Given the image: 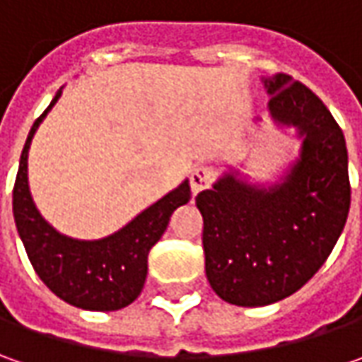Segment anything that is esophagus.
I'll list each match as a JSON object with an SVG mask.
<instances>
[{
  "instance_id": "1",
  "label": "esophagus",
  "mask_w": 362,
  "mask_h": 362,
  "mask_svg": "<svg viewBox=\"0 0 362 362\" xmlns=\"http://www.w3.org/2000/svg\"><path fill=\"white\" fill-rule=\"evenodd\" d=\"M214 181V171L207 169V167H197L193 169V173L189 177V183H191V191L193 193H202L203 189H207Z\"/></svg>"
}]
</instances>
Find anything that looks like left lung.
Segmentation results:
<instances>
[{"mask_svg":"<svg viewBox=\"0 0 362 362\" xmlns=\"http://www.w3.org/2000/svg\"><path fill=\"white\" fill-rule=\"evenodd\" d=\"M264 82L272 119L304 136L300 159L268 189L226 173L195 199L207 280L235 306H266L300 290L330 256L351 207L339 122L298 80L276 74Z\"/></svg>","mask_w":362,"mask_h":362,"instance_id":"8db88e82","label":"left lung"}]
</instances>
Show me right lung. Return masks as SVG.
Returning a JSON list of instances; mask_svg holds the SVG:
<instances>
[{"instance_id": "add662e5", "label": "right lung", "mask_w": 362, "mask_h": 362, "mask_svg": "<svg viewBox=\"0 0 362 362\" xmlns=\"http://www.w3.org/2000/svg\"><path fill=\"white\" fill-rule=\"evenodd\" d=\"M58 92L35 120L21 151L13 185V219L23 247L40 280L64 302L84 310H119L141 294L146 280V257L165 233L179 205L191 197L187 181L151 205L129 226L96 242H80L54 230L35 209L28 187V148L35 129L56 105Z\"/></svg>"}]
</instances>
